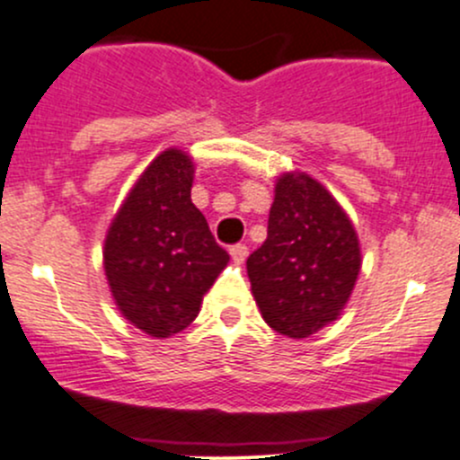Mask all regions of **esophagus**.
<instances>
[{
    "label": "esophagus",
    "mask_w": 460,
    "mask_h": 460,
    "mask_svg": "<svg viewBox=\"0 0 460 460\" xmlns=\"http://www.w3.org/2000/svg\"><path fill=\"white\" fill-rule=\"evenodd\" d=\"M229 253H231V260H234L235 264H243L244 260H247L249 249L244 247V244H234V247L229 249Z\"/></svg>",
    "instance_id": "esophagus-1"
}]
</instances>
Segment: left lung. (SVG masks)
I'll list each match as a JSON object with an SVG mask.
<instances>
[{
    "mask_svg": "<svg viewBox=\"0 0 460 460\" xmlns=\"http://www.w3.org/2000/svg\"><path fill=\"white\" fill-rule=\"evenodd\" d=\"M360 240L341 202L303 171L278 175L267 240L247 260L264 323L294 341L342 314L358 280Z\"/></svg>",
    "mask_w": 460,
    "mask_h": 460,
    "instance_id": "1",
    "label": "left lung"
}]
</instances>
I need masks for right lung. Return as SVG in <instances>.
<instances>
[{
    "instance_id": "1",
    "label": "right lung",
    "mask_w": 460,
    "mask_h": 460,
    "mask_svg": "<svg viewBox=\"0 0 460 460\" xmlns=\"http://www.w3.org/2000/svg\"><path fill=\"white\" fill-rule=\"evenodd\" d=\"M196 164L182 148L162 151L111 220L102 249L115 307L151 338H171L200 314L229 253L191 202Z\"/></svg>"
}]
</instances>
